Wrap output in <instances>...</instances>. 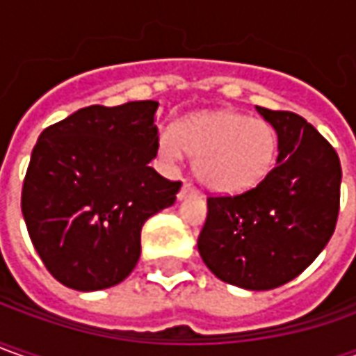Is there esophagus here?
I'll return each instance as SVG.
<instances>
[{"mask_svg": "<svg viewBox=\"0 0 356 356\" xmlns=\"http://www.w3.org/2000/svg\"><path fill=\"white\" fill-rule=\"evenodd\" d=\"M189 195H197V189L191 185L189 181H185V183H183V187H181V191H179V201L187 199Z\"/></svg>", "mask_w": 356, "mask_h": 356, "instance_id": "34e87169", "label": "esophagus"}]
</instances>
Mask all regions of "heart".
<instances>
[{
	"label": "heart",
	"instance_id": "obj_1",
	"mask_svg": "<svg viewBox=\"0 0 356 356\" xmlns=\"http://www.w3.org/2000/svg\"><path fill=\"white\" fill-rule=\"evenodd\" d=\"M159 155L175 163L195 159V175L207 189L234 195L256 187L274 165L277 140L270 124L230 110L199 112L159 136Z\"/></svg>",
	"mask_w": 356,
	"mask_h": 356
}]
</instances>
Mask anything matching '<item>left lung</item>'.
Here are the masks:
<instances>
[{"label": "left lung", "mask_w": 356, "mask_h": 356, "mask_svg": "<svg viewBox=\"0 0 356 356\" xmlns=\"http://www.w3.org/2000/svg\"><path fill=\"white\" fill-rule=\"evenodd\" d=\"M256 110L276 129V167L254 189L207 201L197 248L218 280L264 291L300 276L327 246L339 215L341 163L301 116Z\"/></svg>", "instance_id": "1"}]
</instances>
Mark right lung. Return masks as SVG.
<instances>
[{
    "instance_id": "right-lung-1",
    "label": "right lung",
    "mask_w": 356,
    "mask_h": 356,
    "mask_svg": "<svg viewBox=\"0 0 356 356\" xmlns=\"http://www.w3.org/2000/svg\"><path fill=\"white\" fill-rule=\"evenodd\" d=\"M157 106L80 108L33 147L21 211L63 286L98 291L124 282L140 260L143 222L177 199L181 183L149 167L159 149Z\"/></svg>"
}]
</instances>
